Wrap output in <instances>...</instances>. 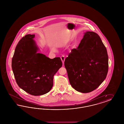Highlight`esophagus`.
Segmentation results:
<instances>
[{
    "label": "esophagus",
    "instance_id": "obj_1",
    "mask_svg": "<svg viewBox=\"0 0 124 124\" xmlns=\"http://www.w3.org/2000/svg\"><path fill=\"white\" fill-rule=\"evenodd\" d=\"M60 58H61V59L62 61L63 64H64V62H65V56H63V55H62V56H61V57Z\"/></svg>",
    "mask_w": 124,
    "mask_h": 124
}]
</instances>
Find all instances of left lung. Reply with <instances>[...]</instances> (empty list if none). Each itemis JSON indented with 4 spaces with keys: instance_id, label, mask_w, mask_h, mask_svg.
Listing matches in <instances>:
<instances>
[{
    "instance_id": "left-lung-1",
    "label": "left lung",
    "mask_w": 124,
    "mask_h": 124,
    "mask_svg": "<svg viewBox=\"0 0 124 124\" xmlns=\"http://www.w3.org/2000/svg\"><path fill=\"white\" fill-rule=\"evenodd\" d=\"M76 49L65 60V66L71 86L88 93L97 88L106 78L108 56L100 37L93 31L84 33Z\"/></svg>"
}]
</instances>
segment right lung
<instances>
[{
  "label": "right lung",
  "mask_w": 124,
  "mask_h": 124,
  "mask_svg": "<svg viewBox=\"0 0 124 124\" xmlns=\"http://www.w3.org/2000/svg\"><path fill=\"white\" fill-rule=\"evenodd\" d=\"M27 34L18 42L12 59V67L18 86L30 94L47 93L53 86V76L62 65L59 57L51 59L38 53L39 47Z\"/></svg>",
  "instance_id": "1"
}]
</instances>
